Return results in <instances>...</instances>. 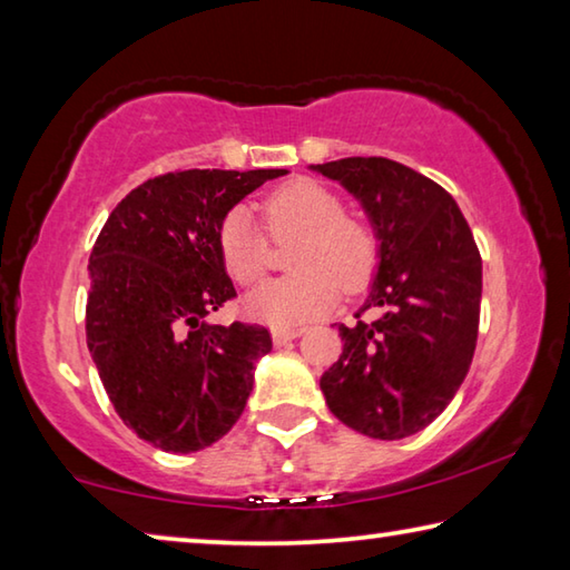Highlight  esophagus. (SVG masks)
<instances>
[{
  "label": "esophagus",
  "instance_id": "1",
  "mask_svg": "<svg viewBox=\"0 0 570 570\" xmlns=\"http://www.w3.org/2000/svg\"><path fill=\"white\" fill-rule=\"evenodd\" d=\"M298 334H302V326H276V330L272 332V340L276 346H282V344H288L292 340H296Z\"/></svg>",
  "mask_w": 570,
  "mask_h": 570
}]
</instances>
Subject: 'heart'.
<instances>
[{
	"mask_svg": "<svg viewBox=\"0 0 570 570\" xmlns=\"http://www.w3.org/2000/svg\"><path fill=\"white\" fill-rule=\"evenodd\" d=\"M268 236L278 244L296 238L288 250L292 276L276 278L246 296L254 320L276 326L312 320L330 308L340 286L356 294L372 282L380 264V240L370 224L344 214V200L322 183L296 178L262 200ZM218 250L228 276L256 284L268 268V238L250 210L230 208L218 226Z\"/></svg>",
	"mask_w": 570,
	"mask_h": 570,
	"instance_id": "1",
	"label": "heart"
}]
</instances>
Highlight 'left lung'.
<instances>
[{"instance_id": "left-lung-1", "label": "left lung", "mask_w": 570, "mask_h": 570, "mask_svg": "<svg viewBox=\"0 0 570 570\" xmlns=\"http://www.w3.org/2000/svg\"><path fill=\"white\" fill-rule=\"evenodd\" d=\"M360 198L380 238V268L344 350L322 374L336 420L374 440L428 428L455 397L478 344L482 262L450 193L390 158L314 166ZM374 311L375 320H361Z\"/></svg>"}]
</instances>
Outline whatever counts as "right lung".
<instances>
[{"label":"right lung","instance_id":"right-lung-1","mask_svg":"<svg viewBox=\"0 0 570 570\" xmlns=\"http://www.w3.org/2000/svg\"><path fill=\"white\" fill-rule=\"evenodd\" d=\"M268 170H176L130 190L90 254L88 350L115 412L153 448L196 452L234 428L254 390L262 324H210L236 296L218 226Z\"/></svg>","mask_w":570,"mask_h":570}]
</instances>
